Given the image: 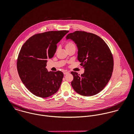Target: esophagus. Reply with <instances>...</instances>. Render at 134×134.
<instances>
[{
    "label": "esophagus",
    "mask_w": 134,
    "mask_h": 134,
    "mask_svg": "<svg viewBox=\"0 0 134 134\" xmlns=\"http://www.w3.org/2000/svg\"><path fill=\"white\" fill-rule=\"evenodd\" d=\"M69 72H67V71H65V72H64L63 73L64 75H66V74H69Z\"/></svg>",
    "instance_id": "1"
}]
</instances>
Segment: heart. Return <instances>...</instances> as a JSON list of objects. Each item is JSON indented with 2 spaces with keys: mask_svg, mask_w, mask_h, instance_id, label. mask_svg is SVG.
Wrapping results in <instances>:
<instances>
[{
  "mask_svg": "<svg viewBox=\"0 0 134 134\" xmlns=\"http://www.w3.org/2000/svg\"><path fill=\"white\" fill-rule=\"evenodd\" d=\"M65 48L66 49H68L71 48H75V44L72 41H69L65 44Z\"/></svg>",
  "mask_w": 134,
  "mask_h": 134,
  "instance_id": "b5f03b06",
  "label": "heart"
}]
</instances>
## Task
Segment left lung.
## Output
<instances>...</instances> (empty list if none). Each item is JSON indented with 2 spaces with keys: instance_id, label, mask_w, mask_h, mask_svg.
I'll return each mask as SVG.
<instances>
[{
  "instance_id": "1",
  "label": "left lung",
  "mask_w": 134,
  "mask_h": 134,
  "mask_svg": "<svg viewBox=\"0 0 134 134\" xmlns=\"http://www.w3.org/2000/svg\"><path fill=\"white\" fill-rule=\"evenodd\" d=\"M78 47V60L85 69L80 75L71 72L73 80L71 85L77 93L85 96L96 95L109 82L113 72L114 59L105 42L95 34L76 31L67 35Z\"/></svg>"
}]
</instances>
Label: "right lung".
<instances>
[{"label":"right lung","instance_id":"right-lung-1","mask_svg":"<svg viewBox=\"0 0 134 134\" xmlns=\"http://www.w3.org/2000/svg\"><path fill=\"white\" fill-rule=\"evenodd\" d=\"M69 32L68 30L49 31L34 35L21 47L17 60L19 77L33 94L45 98L59 90L63 73L48 72L47 59L56 53L57 44Z\"/></svg>","mask_w":134,"mask_h":134}]
</instances>
